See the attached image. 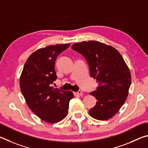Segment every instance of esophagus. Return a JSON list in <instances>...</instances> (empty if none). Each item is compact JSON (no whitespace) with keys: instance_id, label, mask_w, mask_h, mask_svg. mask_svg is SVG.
I'll return each mask as SVG.
<instances>
[{"instance_id":"34e87169","label":"esophagus","mask_w":148,"mask_h":148,"mask_svg":"<svg viewBox=\"0 0 148 148\" xmlns=\"http://www.w3.org/2000/svg\"><path fill=\"white\" fill-rule=\"evenodd\" d=\"M82 91L81 90H79V92H73V94L75 96H78V95H81L82 94Z\"/></svg>"}]
</instances>
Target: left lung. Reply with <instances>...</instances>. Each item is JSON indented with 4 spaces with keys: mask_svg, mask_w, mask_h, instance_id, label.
<instances>
[{
    "mask_svg": "<svg viewBox=\"0 0 148 148\" xmlns=\"http://www.w3.org/2000/svg\"><path fill=\"white\" fill-rule=\"evenodd\" d=\"M72 49L81 53L88 62L90 75L96 79V91L90 92L97 99L89 111L98 120L112 118L124 104L131 84L127 65L117 49L97 41L76 43Z\"/></svg>",
    "mask_w": 148,
    "mask_h": 148,
    "instance_id": "obj_1",
    "label": "left lung"
}]
</instances>
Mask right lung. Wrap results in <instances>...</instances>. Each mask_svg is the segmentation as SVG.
<instances>
[{
	"label": "right lung",
	"mask_w": 148,
	"mask_h": 148,
	"mask_svg": "<svg viewBox=\"0 0 148 148\" xmlns=\"http://www.w3.org/2000/svg\"><path fill=\"white\" fill-rule=\"evenodd\" d=\"M69 45L57 44L36 50L27 60L20 76V89L28 107L49 123L66 117L69 101L74 97L71 91L51 86L57 79L54 69L57 56Z\"/></svg>",
	"instance_id": "right-lung-1"
}]
</instances>
